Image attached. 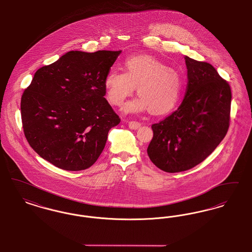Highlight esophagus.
Returning <instances> with one entry per match:
<instances>
[{"label": "esophagus", "instance_id": "obj_1", "mask_svg": "<svg viewBox=\"0 0 252 252\" xmlns=\"http://www.w3.org/2000/svg\"><path fill=\"white\" fill-rule=\"evenodd\" d=\"M140 126H141L140 122H137V121H129V122H128V127L131 128V129L136 130V129H138Z\"/></svg>", "mask_w": 252, "mask_h": 252}]
</instances>
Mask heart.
Listing matches in <instances>:
<instances>
[{
	"label": "heart",
	"instance_id": "heart-1",
	"mask_svg": "<svg viewBox=\"0 0 252 252\" xmlns=\"http://www.w3.org/2000/svg\"><path fill=\"white\" fill-rule=\"evenodd\" d=\"M126 72L110 70L104 85L108 101L120 106L131 95L137 87L139 98L129 102L125 110L138 112L148 109L155 115L167 113L177 105L182 81L180 73L154 58L148 56L131 57L125 60Z\"/></svg>",
	"mask_w": 252,
	"mask_h": 252
}]
</instances>
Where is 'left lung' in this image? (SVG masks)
<instances>
[{
  "label": "left lung",
  "instance_id": "1",
  "mask_svg": "<svg viewBox=\"0 0 252 252\" xmlns=\"http://www.w3.org/2000/svg\"><path fill=\"white\" fill-rule=\"evenodd\" d=\"M188 83L177 110L151 126L147 154L167 173L196 166L225 138L230 121L231 91L228 82L207 62L185 57Z\"/></svg>",
  "mask_w": 252,
  "mask_h": 252
}]
</instances>
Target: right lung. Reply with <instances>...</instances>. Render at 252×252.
I'll use <instances>...</instances> for the list:
<instances>
[{
  "mask_svg": "<svg viewBox=\"0 0 252 252\" xmlns=\"http://www.w3.org/2000/svg\"><path fill=\"white\" fill-rule=\"evenodd\" d=\"M121 51H71L36 71L21 101L24 135L55 166L80 171L101 155L120 117L108 104L104 80Z\"/></svg>",
  "mask_w": 252,
  "mask_h": 252,
  "instance_id": "1",
  "label": "right lung"
}]
</instances>
